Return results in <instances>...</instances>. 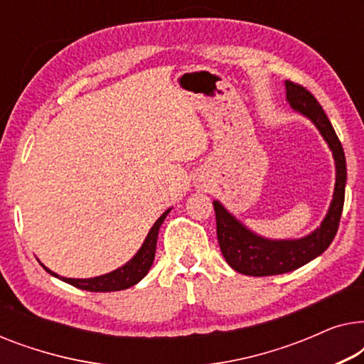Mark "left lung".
I'll use <instances>...</instances> for the list:
<instances>
[{
  "instance_id": "1",
  "label": "left lung",
  "mask_w": 364,
  "mask_h": 364,
  "mask_svg": "<svg viewBox=\"0 0 364 364\" xmlns=\"http://www.w3.org/2000/svg\"><path fill=\"white\" fill-rule=\"evenodd\" d=\"M287 99L295 111L310 117L325 137L336 164V183L333 200L325 220L315 232L300 240H267L255 235L230 215L220 202H213L217 218V237L222 255L238 273L250 277L280 275L296 270L321 255L335 238L345 203L346 159L343 146L333 129L330 119L315 96L301 84L287 81Z\"/></svg>"
}]
</instances>
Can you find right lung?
<instances>
[{"instance_id": "right-lung-1", "label": "right lung", "mask_w": 364, "mask_h": 364, "mask_svg": "<svg viewBox=\"0 0 364 364\" xmlns=\"http://www.w3.org/2000/svg\"><path fill=\"white\" fill-rule=\"evenodd\" d=\"M167 212H164L161 217L157 218V222L154 223V227L149 232V235L146 240H144L141 250H139L131 262H127L126 265L117 268L111 273H106L102 277H96V278H64V277H58L56 273H53L51 270L46 272L51 273L53 277H58L59 280L69 283V285L81 288V290H87V291H119V290H126V288L136 285L137 282H141L144 277L147 275L149 268L152 267L154 257H156V245H157V235H159V228H161L164 218L167 217Z\"/></svg>"}]
</instances>
